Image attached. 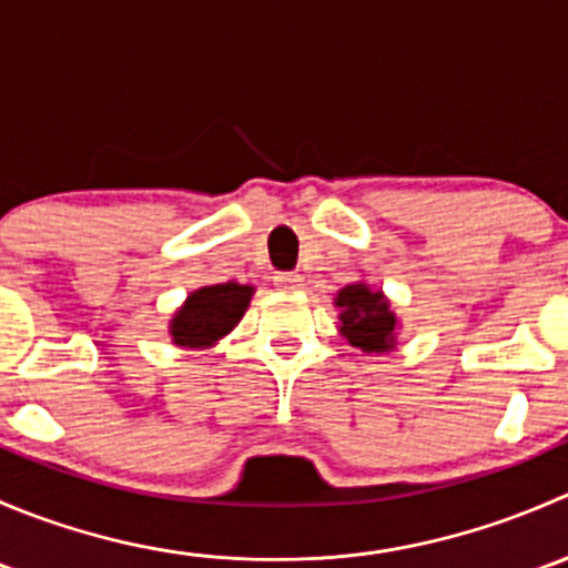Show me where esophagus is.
Wrapping results in <instances>:
<instances>
[{
  "label": "esophagus",
  "mask_w": 568,
  "mask_h": 568,
  "mask_svg": "<svg viewBox=\"0 0 568 568\" xmlns=\"http://www.w3.org/2000/svg\"><path fill=\"white\" fill-rule=\"evenodd\" d=\"M274 285H277L280 291H300L302 285H305V277L296 272H277L274 274Z\"/></svg>",
  "instance_id": "esophagus-1"
}]
</instances>
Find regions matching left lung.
I'll return each mask as SVG.
<instances>
[{
    "mask_svg": "<svg viewBox=\"0 0 568 568\" xmlns=\"http://www.w3.org/2000/svg\"><path fill=\"white\" fill-rule=\"evenodd\" d=\"M335 307L341 311L337 329L352 346L365 354L393 352L398 318L382 291H371V285L365 283H352L337 291Z\"/></svg>",
    "mask_w": 568,
    "mask_h": 568,
    "instance_id": "left-lung-1",
    "label": "left lung"
}]
</instances>
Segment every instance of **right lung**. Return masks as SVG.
Instances as JSON below:
<instances>
[{
    "label": "right lung",
    "instance_id": "obj_1",
    "mask_svg": "<svg viewBox=\"0 0 568 568\" xmlns=\"http://www.w3.org/2000/svg\"><path fill=\"white\" fill-rule=\"evenodd\" d=\"M252 294H255L252 285L239 283L205 285V288L192 291L175 311V316L170 318L173 343L181 348L214 346L242 321Z\"/></svg>",
    "mask_w": 568,
    "mask_h": 568
}]
</instances>
